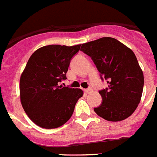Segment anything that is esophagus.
Segmentation results:
<instances>
[{
  "label": "esophagus",
  "mask_w": 157,
  "mask_h": 157,
  "mask_svg": "<svg viewBox=\"0 0 157 157\" xmlns=\"http://www.w3.org/2000/svg\"><path fill=\"white\" fill-rule=\"evenodd\" d=\"M84 91L86 92V94H90V93L92 92V88L89 87V88H87V89H85V90H84Z\"/></svg>",
  "instance_id": "34e87169"
}]
</instances>
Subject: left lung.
<instances>
[{
    "label": "left lung",
    "mask_w": 157,
    "mask_h": 157,
    "mask_svg": "<svg viewBox=\"0 0 157 157\" xmlns=\"http://www.w3.org/2000/svg\"><path fill=\"white\" fill-rule=\"evenodd\" d=\"M81 50L90 56L107 80L108 87L100 90L103 103L94 112L107 121L128 118L140 102L144 74L133 51L113 37H105L82 45Z\"/></svg>",
    "instance_id": "left-lung-1"
}]
</instances>
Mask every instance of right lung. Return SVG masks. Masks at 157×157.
I'll use <instances>...</instances> for the list:
<instances>
[{
    "label": "right lung",
    "instance_id": "add662e5",
    "mask_svg": "<svg viewBox=\"0 0 157 157\" xmlns=\"http://www.w3.org/2000/svg\"><path fill=\"white\" fill-rule=\"evenodd\" d=\"M80 46H42L28 60L20 78V99L27 116L37 126L46 129L63 126L83 95L81 89L59 85L67 79L71 59Z\"/></svg>",
    "mask_w": 157,
    "mask_h": 157
}]
</instances>
